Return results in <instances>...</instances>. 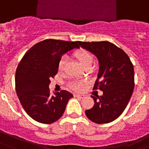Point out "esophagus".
<instances>
[{
    "mask_svg": "<svg viewBox=\"0 0 149 149\" xmlns=\"http://www.w3.org/2000/svg\"><path fill=\"white\" fill-rule=\"evenodd\" d=\"M74 97H79V98H82V97H83L82 95H81V94H77V93H74Z\"/></svg>",
    "mask_w": 149,
    "mask_h": 149,
    "instance_id": "34e87169",
    "label": "esophagus"
}]
</instances>
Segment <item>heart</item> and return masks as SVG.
I'll list each match as a JSON object with an SVG mask.
<instances>
[{"label": "heart", "instance_id": "1", "mask_svg": "<svg viewBox=\"0 0 149 149\" xmlns=\"http://www.w3.org/2000/svg\"><path fill=\"white\" fill-rule=\"evenodd\" d=\"M74 56L77 59L78 61L80 62V64H81L84 68L91 66L93 60L92 54L88 52L87 50L85 49H80L74 53ZM65 64H66V59H65V57H62L59 61V64H58L59 71L62 72L64 70ZM69 87L72 90L80 91L83 88V83L81 81H74L70 82Z\"/></svg>", "mask_w": 149, "mask_h": 149}]
</instances>
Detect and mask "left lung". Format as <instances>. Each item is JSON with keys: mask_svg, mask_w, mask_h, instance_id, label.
Here are the masks:
<instances>
[{"mask_svg": "<svg viewBox=\"0 0 149 149\" xmlns=\"http://www.w3.org/2000/svg\"><path fill=\"white\" fill-rule=\"evenodd\" d=\"M82 48L95 55L99 70L93 89L103 91L93 96V108L85 111L89 120L98 124L108 123L118 118L125 110L135 86L134 68L128 56L121 48L108 41L78 42Z\"/></svg>", "mask_w": 149, "mask_h": 149, "instance_id": "obj_1", "label": "left lung"}]
</instances>
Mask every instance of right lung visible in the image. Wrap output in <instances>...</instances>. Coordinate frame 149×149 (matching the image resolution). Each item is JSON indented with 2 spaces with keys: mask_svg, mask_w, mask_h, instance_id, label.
Instances as JSON below:
<instances>
[{
  "mask_svg": "<svg viewBox=\"0 0 149 149\" xmlns=\"http://www.w3.org/2000/svg\"><path fill=\"white\" fill-rule=\"evenodd\" d=\"M78 41L46 39L28 50L17 65L15 74L17 95L25 111L35 121L50 124L63 115L68 100L66 90L50 93V79L58 72L64 53L79 48Z\"/></svg>",
  "mask_w": 149,
  "mask_h": 149,
  "instance_id": "right-lung-1",
  "label": "right lung"
}]
</instances>
